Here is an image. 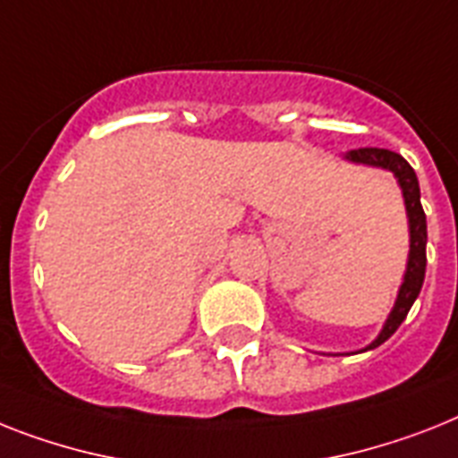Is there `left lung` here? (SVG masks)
<instances>
[{
  "label": "left lung",
  "instance_id": "1",
  "mask_svg": "<svg viewBox=\"0 0 458 458\" xmlns=\"http://www.w3.org/2000/svg\"><path fill=\"white\" fill-rule=\"evenodd\" d=\"M346 161L351 164H362V165H374V168L391 170L395 180H398L400 189H403V199H405V210H407V222H410V257H407V271L403 278V285L398 290V300L393 311L388 313L384 330L379 332V337L374 339L365 351L377 349L379 344L386 342L393 332L398 330L400 323L407 318L411 304L421 293L426 276V213L421 208V191H419V180L417 173L407 164L405 158L400 154L391 152V149H379V147H360V149H351L346 154Z\"/></svg>",
  "mask_w": 458,
  "mask_h": 458
}]
</instances>
